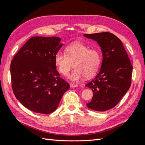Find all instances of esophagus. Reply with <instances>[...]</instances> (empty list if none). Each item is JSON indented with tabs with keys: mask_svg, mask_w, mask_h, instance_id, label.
<instances>
[{
	"mask_svg": "<svg viewBox=\"0 0 145 145\" xmlns=\"http://www.w3.org/2000/svg\"><path fill=\"white\" fill-rule=\"evenodd\" d=\"M70 87L71 88H75V87H77L78 85H75V84H73V83H70Z\"/></svg>",
	"mask_w": 145,
	"mask_h": 145,
	"instance_id": "esophagus-1",
	"label": "esophagus"
}]
</instances>
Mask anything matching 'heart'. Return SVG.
<instances>
[{
    "label": "heart",
    "mask_w": 145,
    "mask_h": 145,
    "mask_svg": "<svg viewBox=\"0 0 145 145\" xmlns=\"http://www.w3.org/2000/svg\"><path fill=\"white\" fill-rule=\"evenodd\" d=\"M65 54L58 51L54 56V62L58 71L67 76L74 65L76 69L68 77L74 82L81 80L83 77H90L96 73L100 64V54L98 50L89 49L81 43H76L65 49Z\"/></svg>",
    "instance_id": "1"
}]
</instances>
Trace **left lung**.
Returning <instances> with one entry per match:
<instances>
[{
  "label": "left lung",
  "mask_w": 145,
  "mask_h": 145,
  "mask_svg": "<svg viewBox=\"0 0 145 145\" xmlns=\"http://www.w3.org/2000/svg\"><path fill=\"white\" fill-rule=\"evenodd\" d=\"M83 36L97 42L103 56L99 72L85 85L93 92L86 106L105 111L116 106L129 89L133 66L121 41L114 34L103 32Z\"/></svg>",
  "instance_id": "1"
}]
</instances>
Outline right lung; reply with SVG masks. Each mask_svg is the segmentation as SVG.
<instances>
[{"instance_id":"right-lung-1","label":"right lung","mask_w":145,"mask_h":145,"mask_svg":"<svg viewBox=\"0 0 145 145\" xmlns=\"http://www.w3.org/2000/svg\"><path fill=\"white\" fill-rule=\"evenodd\" d=\"M60 41L58 37H33L11 61L13 93L30 111L45 114L54 112L69 89L54 62L55 54L63 45Z\"/></svg>"}]
</instances>
